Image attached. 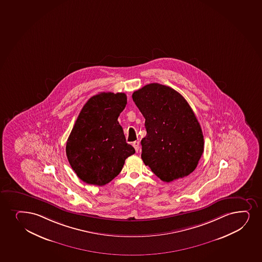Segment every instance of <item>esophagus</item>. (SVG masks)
Segmentation results:
<instances>
[{"label": "esophagus", "instance_id": "esophagus-1", "mask_svg": "<svg viewBox=\"0 0 262 262\" xmlns=\"http://www.w3.org/2000/svg\"><path fill=\"white\" fill-rule=\"evenodd\" d=\"M133 147L135 148L136 151L138 152L139 150V142L135 141L133 143Z\"/></svg>", "mask_w": 262, "mask_h": 262}]
</instances>
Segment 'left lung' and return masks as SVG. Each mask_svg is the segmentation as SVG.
I'll list each match as a JSON object with an SVG mask.
<instances>
[{
  "label": "left lung",
  "instance_id": "8db88e82",
  "mask_svg": "<svg viewBox=\"0 0 262 262\" xmlns=\"http://www.w3.org/2000/svg\"><path fill=\"white\" fill-rule=\"evenodd\" d=\"M133 99L145 119L144 163L163 182L190 174L203 154L204 141L188 102L180 93L159 83L145 85L133 93Z\"/></svg>",
  "mask_w": 262,
  "mask_h": 262
}]
</instances>
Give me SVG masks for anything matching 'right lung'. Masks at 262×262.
I'll return each mask as SVG.
<instances>
[{"mask_svg":"<svg viewBox=\"0 0 262 262\" xmlns=\"http://www.w3.org/2000/svg\"><path fill=\"white\" fill-rule=\"evenodd\" d=\"M126 103L124 93H100L86 102L78 116L66 152L73 170L88 184L111 182L127 158L135 154L117 121Z\"/></svg>","mask_w":262,"mask_h":262,"instance_id":"1","label":"right lung"}]
</instances>
